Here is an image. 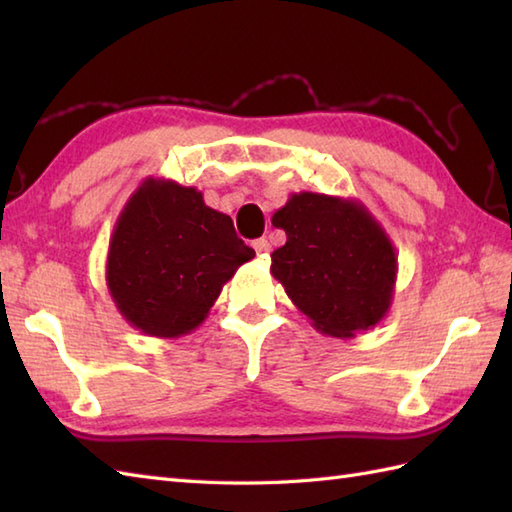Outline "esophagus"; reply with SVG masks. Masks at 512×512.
Wrapping results in <instances>:
<instances>
[{
    "mask_svg": "<svg viewBox=\"0 0 512 512\" xmlns=\"http://www.w3.org/2000/svg\"><path fill=\"white\" fill-rule=\"evenodd\" d=\"M253 248H255V253L257 255H266L268 250H270V244H268V239H264V237H259V239H255L253 242Z\"/></svg>",
    "mask_w": 512,
    "mask_h": 512,
    "instance_id": "34e87169",
    "label": "esophagus"
}]
</instances>
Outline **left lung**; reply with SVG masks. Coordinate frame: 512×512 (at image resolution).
<instances>
[{
  "label": "left lung",
  "instance_id": "1",
  "mask_svg": "<svg viewBox=\"0 0 512 512\" xmlns=\"http://www.w3.org/2000/svg\"><path fill=\"white\" fill-rule=\"evenodd\" d=\"M286 244L270 273L314 330L352 339L387 317L398 275L396 248L358 200L292 193L273 215Z\"/></svg>",
  "mask_w": 512,
  "mask_h": 512
}]
</instances>
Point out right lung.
Here are the masks:
<instances>
[{"instance_id": "1", "label": "right lung", "mask_w": 512, "mask_h": 512, "mask_svg": "<svg viewBox=\"0 0 512 512\" xmlns=\"http://www.w3.org/2000/svg\"><path fill=\"white\" fill-rule=\"evenodd\" d=\"M253 257L231 217L206 206L198 189L147 178L114 224L105 281L129 325L178 339L198 328L226 281Z\"/></svg>"}]
</instances>
